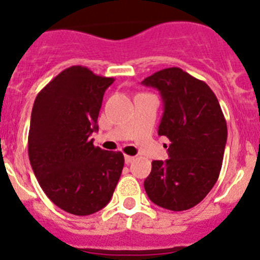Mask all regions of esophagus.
Here are the masks:
<instances>
[{"label": "esophagus", "mask_w": 260, "mask_h": 260, "mask_svg": "<svg viewBox=\"0 0 260 260\" xmlns=\"http://www.w3.org/2000/svg\"><path fill=\"white\" fill-rule=\"evenodd\" d=\"M135 159H136L135 156H128V154H125V156H124L125 164H132V162L135 161Z\"/></svg>", "instance_id": "obj_1"}]
</instances>
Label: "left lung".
I'll use <instances>...</instances> for the list:
<instances>
[{"instance_id":"left-lung-1","label":"left lung","mask_w":260,"mask_h":260,"mask_svg":"<svg viewBox=\"0 0 260 260\" xmlns=\"http://www.w3.org/2000/svg\"><path fill=\"white\" fill-rule=\"evenodd\" d=\"M142 84L161 93L165 111L158 135L171 142L170 158L152 162L145 190L161 208L188 210L205 199L219 179L226 120L210 86L180 68L159 70Z\"/></svg>"}]
</instances>
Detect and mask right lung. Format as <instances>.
Wrapping results in <instances>:
<instances>
[{
	"label": "right lung",
	"instance_id": "right-lung-1",
	"mask_svg": "<svg viewBox=\"0 0 260 260\" xmlns=\"http://www.w3.org/2000/svg\"><path fill=\"white\" fill-rule=\"evenodd\" d=\"M113 78L75 65L38 94L31 112L28 158L46 196L69 214L85 216L111 201L124 166L122 152L93 145L104 91Z\"/></svg>",
	"mask_w": 260,
	"mask_h": 260
}]
</instances>
